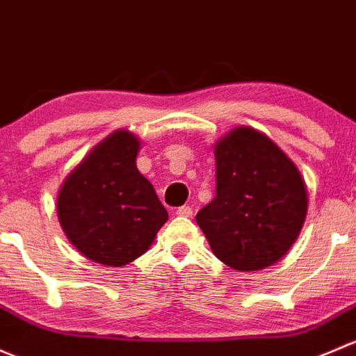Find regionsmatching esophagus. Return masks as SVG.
I'll list each match as a JSON object with an SVG mask.
<instances>
[{"instance_id": "1", "label": "esophagus", "mask_w": 356, "mask_h": 356, "mask_svg": "<svg viewBox=\"0 0 356 356\" xmlns=\"http://www.w3.org/2000/svg\"><path fill=\"white\" fill-rule=\"evenodd\" d=\"M192 207L190 205H181V207L177 209V214L181 216V218H192Z\"/></svg>"}]
</instances>
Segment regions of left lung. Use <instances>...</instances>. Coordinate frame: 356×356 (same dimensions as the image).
Segmentation results:
<instances>
[{"label":"left lung","mask_w":356,"mask_h":356,"mask_svg":"<svg viewBox=\"0 0 356 356\" xmlns=\"http://www.w3.org/2000/svg\"><path fill=\"white\" fill-rule=\"evenodd\" d=\"M216 197L197 212L212 252L236 270L277 262L295 243L309 209L298 168L262 131L238 127L214 147Z\"/></svg>","instance_id":"left-lung-1"}]
</instances>
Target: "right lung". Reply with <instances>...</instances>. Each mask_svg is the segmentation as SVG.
I'll return each mask as SVG.
<instances>
[{"mask_svg": "<svg viewBox=\"0 0 356 356\" xmlns=\"http://www.w3.org/2000/svg\"><path fill=\"white\" fill-rule=\"evenodd\" d=\"M140 140L116 130L65 178L56 211L70 243L102 266L131 262L152 245L168 211L137 170Z\"/></svg>", "mask_w": 356, "mask_h": 356, "instance_id": "obj_1", "label": "right lung"}]
</instances>
